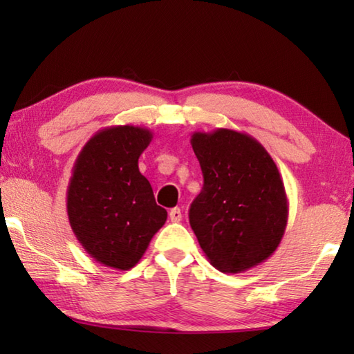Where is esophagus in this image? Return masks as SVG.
<instances>
[{
    "label": "esophagus",
    "mask_w": 354,
    "mask_h": 354,
    "mask_svg": "<svg viewBox=\"0 0 354 354\" xmlns=\"http://www.w3.org/2000/svg\"><path fill=\"white\" fill-rule=\"evenodd\" d=\"M169 215H170V220L175 221V223H178V221L183 220V214H181V209H179V207H173L171 211L169 212Z\"/></svg>",
    "instance_id": "34e87169"
}]
</instances>
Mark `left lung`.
Here are the masks:
<instances>
[{
  "label": "left lung",
  "instance_id": "8db88e82",
  "mask_svg": "<svg viewBox=\"0 0 354 354\" xmlns=\"http://www.w3.org/2000/svg\"><path fill=\"white\" fill-rule=\"evenodd\" d=\"M205 178L192 203L190 226L209 262L242 273L277 251L289 203L278 167L254 137L234 129L192 134Z\"/></svg>",
  "mask_w": 354,
  "mask_h": 354
}]
</instances>
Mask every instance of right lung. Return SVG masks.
Wrapping results in <instances>:
<instances>
[{"label": "right lung", "instance_id": "obj_1", "mask_svg": "<svg viewBox=\"0 0 354 354\" xmlns=\"http://www.w3.org/2000/svg\"><path fill=\"white\" fill-rule=\"evenodd\" d=\"M151 139V131L142 127L104 128L82 147L71 170V230L88 256L115 270L133 268L167 220L139 170Z\"/></svg>", "mask_w": 354, "mask_h": 354}]
</instances>
